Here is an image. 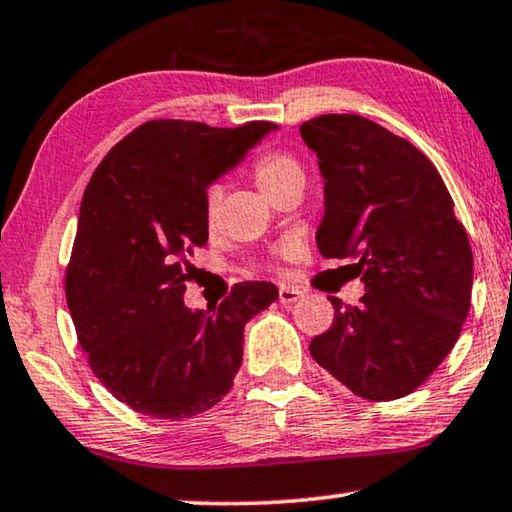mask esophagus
Segmentation results:
<instances>
[{
    "label": "esophagus",
    "instance_id": "1",
    "mask_svg": "<svg viewBox=\"0 0 512 512\" xmlns=\"http://www.w3.org/2000/svg\"><path fill=\"white\" fill-rule=\"evenodd\" d=\"M301 297H304V290L288 288V286H281L279 288V301H281V304L290 306V304H295V301H299Z\"/></svg>",
    "mask_w": 512,
    "mask_h": 512
}]
</instances>
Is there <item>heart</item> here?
Wrapping results in <instances>:
<instances>
[{
    "mask_svg": "<svg viewBox=\"0 0 512 512\" xmlns=\"http://www.w3.org/2000/svg\"><path fill=\"white\" fill-rule=\"evenodd\" d=\"M251 174H254L256 186L270 201L288 188H304V167L295 156L283 152V149H270V152L256 156L254 163H251ZM217 201H220V190L208 188L204 195V211L206 224L211 226L215 222Z\"/></svg>",
    "mask_w": 512,
    "mask_h": 512,
    "instance_id": "obj_1",
    "label": "heart"
}]
</instances>
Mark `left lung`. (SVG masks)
I'll return each mask as SVG.
<instances>
[{"instance_id":"8db88e82","label":"left lung","mask_w":512,"mask_h":512,"mask_svg":"<svg viewBox=\"0 0 512 512\" xmlns=\"http://www.w3.org/2000/svg\"><path fill=\"white\" fill-rule=\"evenodd\" d=\"M320 158L324 258H354L358 306L331 297L333 324L311 356L370 401L420 388L456 345L472 299L474 256L435 165L406 138L360 115L301 124Z\"/></svg>"}]
</instances>
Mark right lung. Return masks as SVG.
<instances>
[{
  "label": "right lung",
  "instance_id": "obj_1",
  "mask_svg": "<svg viewBox=\"0 0 512 512\" xmlns=\"http://www.w3.org/2000/svg\"><path fill=\"white\" fill-rule=\"evenodd\" d=\"M272 129L149 120L83 192L67 308L92 374L136 413L174 422L215 406L240 370L245 324L279 297L274 283L245 281L217 308L183 304L188 256L208 240V183Z\"/></svg>",
  "mask_w": 512,
  "mask_h": 512
}]
</instances>
